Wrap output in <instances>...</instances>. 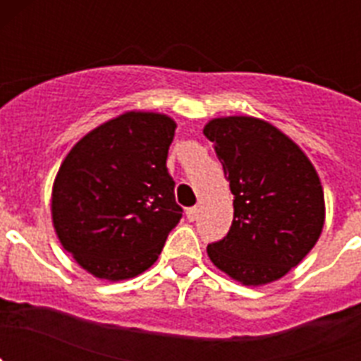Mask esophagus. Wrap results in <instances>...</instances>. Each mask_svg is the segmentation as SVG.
<instances>
[{
  "mask_svg": "<svg viewBox=\"0 0 361 361\" xmlns=\"http://www.w3.org/2000/svg\"><path fill=\"white\" fill-rule=\"evenodd\" d=\"M197 215H199V208H197V206L186 209V216H188V220H190V222H193V220L197 219Z\"/></svg>",
  "mask_w": 361,
  "mask_h": 361,
  "instance_id": "esophagus-1",
  "label": "esophagus"
}]
</instances>
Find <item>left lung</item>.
Wrapping results in <instances>:
<instances>
[{"label": "left lung", "mask_w": 361, "mask_h": 361, "mask_svg": "<svg viewBox=\"0 0 361 361\" xmlns=\"http://www.w3.org/2000/svg\"><path fill=\"white\" fill-rule=\"evenodd\" d=\"M233 200V222L208 244L212 262L244 286H264L298 266L320 237L324 190L305 153L255 117H219L204 126Z\"/></svg>", "instance_id": "obj_1"}]
</instances>
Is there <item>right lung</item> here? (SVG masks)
I'll use <instances>...</instances> for the list:
<instances>
[{"instance_id":"1","label":"right lung","mask_w":361,"mask_h":361,"mask_svg":"<svg viewBox=\"0 0 361 361\" xmlns=\"http://www.w3.org/2000/svg\"><path fill=\"white\" fill-rule=\"evenodd\" d=\"M175 128L162 114L128 111L86 133L57 171L54 228L97 279L116 282L148 269L183 216L166 168Z\"/></svg>"}]
</instances>
